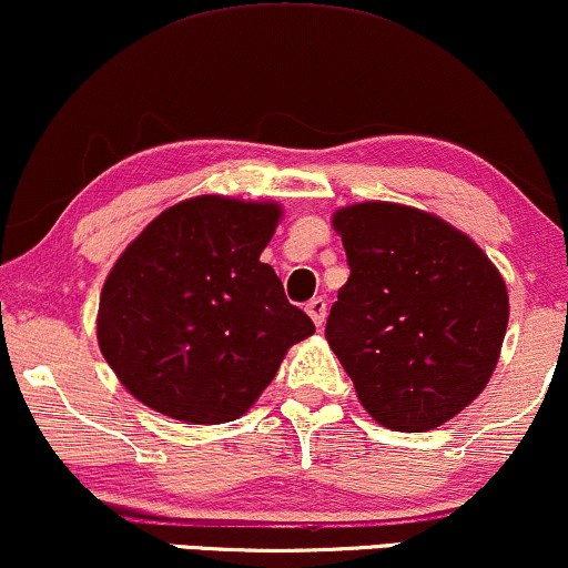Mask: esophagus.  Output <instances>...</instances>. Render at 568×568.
Listing matches in <instances>:
<instances>
[{
    "instance_id": "1",
    "label": "esophagus",
    "mask_w": 568,
    "mask_h": 568,
    "mask_svg": "<svg viewBox=\"0 0 568 568\" xmlns=\"http://www.w3.org/2000/svg\"><path fill=\"white\" fill-rule=\"evenodd\" d=\"M305 311H308V316L313 318V324H316V326H322L326 322V300L324 297L308 300Z\"/></svg>"
}]
</instances>
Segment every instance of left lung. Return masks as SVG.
Here are the masks:
<instances>
[{
    "mask_svg": "<svg viewBox=\"0 0 568 568\" xmlns=\"http://www.w3.org/2000/svg\"><path fill=\"white\" fill-rule=\"evenodd\" d=\"M351 276L326 339L379 425L425 433L468 406L495 372L508 290L491 260L442 217L364 202L335 212Z\"/></svg>",
    "mask_w": 568,
    "mask_h": 568,
    "instance_id": "left-lung-1",
    "label": "left lung"
}]
</instances>
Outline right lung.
Here are the masks:
<instances>
[{
    "instance_id": "right-lung-1",
    "label": "right lung",
    "mask_w": 568,
    "mask_h": 568,
    "mask_svg": "<svg viewBox=\"0 0 568 568\" xmlns=\"http://www.w3.org/2000/svg\"><path fill=\"white\" fill-rule=\"evenodd\" d=\"M278 217L276 204L196 196L126 246L100 292L98 343L138 402L191 425L231 423L316 332L260 263Z\"/></svg>"
}]
</instances>
